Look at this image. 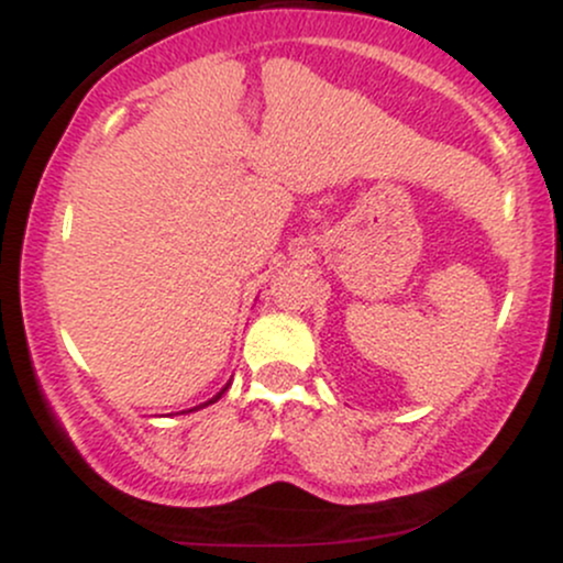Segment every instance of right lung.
Masks as SVG:
<instances>
[{
  "instance_id": "right-lung-1",
  "label": "right lung",
  "mask_w": 563,
  "mask_h": 563,
  "mask_svg": "<svg viewBox=\"0 0 563 563\" xmlns=\"http://www.w3.org/2000/svg\"><path fill=\"white\" fill-rule=\"evenodd\" d=\"M228 386H230V384H228ZM228 386H224V389H222V391H219V394H217V397H214V399H209V402H206V405H211V402H217V399H219V397H222V394H224V391H228ZM206 405H200V407H206Z\"/></svg>"
}]
</instances>
